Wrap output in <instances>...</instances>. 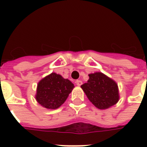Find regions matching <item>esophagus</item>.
I'll return each instance as SVG.
<instances>
[{
  "label": "esophagus",
  "instance_id": "34e87169",
  "mask_svg": "<svg viewBox=\"0 0 147 147\" xmlns=\"http://www.w3.org/2000/svg\"><path fill=\"white\" fill-rule=\"evenodd\" d=\"M76 85H78V86H80V85H82V82L81 80H77L76 82Z\"/></svg>",
  "mask_w": 147,
  "mask_h": 147
}]
</instances>
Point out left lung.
Returning <instances> with one entry per match:
<instances>
[{
    "label": "left lung",
    "mask_w": 147,
    "mask_h": 147,
    "mask_svg": "<svg viewBox=\"0 0 147 147\" xmlns=\"http://www.w3.org/2000/svg\"><path fill=\"white\" fill-rule=\"evenodd\" d=\"M87 83L81 85L88 100L99 109H107L117 103L119 92L117 84L101 72L88 75Z\"/></svg>",
    "instance_id": "1"
}]
</instances>
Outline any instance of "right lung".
<instances>
[{"label":"right lung","instance_id":"1","mask_svg":"<svg viewBox=\"0 0 147 147\" xmlns=\"http://www.w3.org/2000/svg\"><path fill=\"white\" fill-rule=\"evenodd\" d=\"M74 87L69 79L53 72L38 83L36 100L43 107L56 109L65 101Z\"/></svg>","mask_w":147,"mask_h":147}]
</instances>
